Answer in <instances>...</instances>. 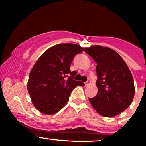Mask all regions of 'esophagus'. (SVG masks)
<instances>
[{
  "label": "esophagus",
  "mask_w": 146,
  "mask_h": 146,
  "mask_svg": "<svg viewBox=\"0 0 146 146\" xmlns=\"http://www.w3.org/2000/svg\"><path fill=\"white\" fill-rule=\"evenodd\" d=\"M90 84H91V81H90V80H88V81L85 83V85H86V86H88V85H90Z\"/></svg>",
  "instance_id": "obj_1"
}]
</instances>
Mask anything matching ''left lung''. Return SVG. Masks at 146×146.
Returning <instances> with one entry per match:
<instances>
[{"label": "left lung", "instance_id": "1", "mask_svg": "<svg viewBox=\"0 0 146 146\" xmlns=\"http://www.w3.org/2000/svg\"><path fill=\"white\" fill-rule=\"evenodd\" d=\"M84 51L97 63L98 94L89 98L98 114L112 117L124 111L131 104L135 85L131 72L124 60L108 47L93 45Z\"/></svg>", "mask_w": 146, "mask_h": 146}]
</instances>
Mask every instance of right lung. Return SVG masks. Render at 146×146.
Returning a JSON list of instances; mask_svg holds the SVG:
<instances>
[{
	"label": "right lung",
	"instance_id": "obj_1",
	"mask_svg": "<svg viewBox=\"0 0 146 146\" xmlns=\"http://www.w3.org/2000/svg\"><path fill=\"white\" fill-rule=\"evenodd\" d=\"M83 50L76 44H59L38 58L27 82L28 93L37 110L45 115L57 113L67 103L72 90L84 85L73 80L76 71H70L74 56ZM68 75L70 76L66 79Z\"/></svg>",
	"mask_w": 146,
	"mask_h": 146
}]
</instances>
